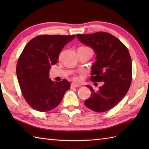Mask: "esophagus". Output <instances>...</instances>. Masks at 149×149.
Masks as SVG:
<instances>
[{
  "instance_id": "1",
  "label": "esophagus",
  "mask_w": 149,
  "mask_h": 149,
  "mask_svg": "<svg viewBox=\"0 0 149 149\" xmlns=\"http://www.w3.org/2000/svg\"><path fill=\"white\" fill-rule=\"evenodd\" d=\"M81 86L79 84H75V83H72L71 84V88H77V87H79Z\"/></svg>"
}]
</instances>
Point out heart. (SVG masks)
Wrapping results in <instances>:
<instances>
[{
	"instance_id": "1",
	"label": "heart",
	"mask_w": 149,
	"mask_h": 149,
	"mask_svg": "<svg viewBox=\"0 0 149 149\" xmlns=\"http://www.w3.org/2000/svg\"><path fill=\"white\" fill-rule=\"evenodd\" d=\"M85 47V48H88V49H90L88 48V47ZM73 79H74V80L75 81H79L80 79L79 77H78L77 75H75V76H74V77H73Z\"/></svg>"
}]
</instances>
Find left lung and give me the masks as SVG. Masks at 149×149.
Instances as JSON below:
<instances>
[{"mask_svg": "<svg viewBox=\"0 0 149 149\" xmlns=\"http://www.w3.org/2000/svg\"><path fill=\"white\" fill-rule=\"evenodd\" d=\"M77 38L91 47L97 54L91 68V82H101L98 91L86 85L91 95L84 101L88 108L102 113L115 107L127 94L132 82V61L126 46L106 32L77 34Z\"/></svg>", "mask_w": 149, "mask_h": 149, "instance_id": "left-lung-1", "label": "left lung"}]
</instances>
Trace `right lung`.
I'll use <instances>...</instances> for the list:
<instances>
[{"instance_id": "obj_1", "label": "right lung", "mask_w": 149, "mask_h": 149, "mask_svg": "<svg viewBox=\"0 0 149 149\" xmlns=\"http://www.w3.org/2000/svg\"><path fill=\"white\" fill-rule=\"evenodd\" d=\"M75 36L41 34L24 47L17 61V75L22 95L33 109L40 112L54 109L70 88L66 79L54 83L49 74L63 47Z\"/></svg>"}]
</instances>
